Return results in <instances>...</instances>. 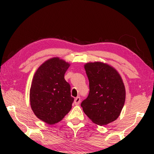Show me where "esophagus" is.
<instances>
[{
    "label": "esophagus",
    "instance_id": "obj_1",
    "mask_svg": "<svg viewBox=\"0 0 154 154\" xmlns=\"http://www.w3.org/2000/svg\"><path fill=\"white\" fill-rule=\"evenodd\" d=\"M80 102H81V97H77L76 98H75L74 104L75 105H79L80 104Z\"/></svg>",
    "mask_w": 154,
    "mask_h": 154
}]
</instances>
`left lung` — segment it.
<instances>
[{"instance_id": "1", "label": "left lung", "mask_w": 154, "mask_h": 154, "mask_svg": "<svg viewBox=\"0 0 154 154\" xmlns=\"http://www.w3.org/2000/svg\"><path fill=\"white\" fill-rule=\"evenodd\" d=\"M90 92L81 106L88 117L99 125L118 119L125 100V86L114 69L102 62L85 65Z\"/></svg>"}]
</instances>
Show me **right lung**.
I'll use <instances>...</instances> for the list:
<instances>
[{"label": "right lung", "mask_w": 154, "mask_h": 154, "mask_svg": "<svg viewBox=\"0 0 154 154\" xmlns=\"http://www.w3.org/2000/svg\"><path fill=\"white\" fill-rule=\"evenodd\" d=\"M69 64L58 57L38 69L30 89V104L35 115L49 125L62 121L70 111L74 98L64 74Z\"/></svg>", "instance_id": "1"}]
</instances>
